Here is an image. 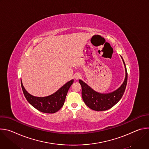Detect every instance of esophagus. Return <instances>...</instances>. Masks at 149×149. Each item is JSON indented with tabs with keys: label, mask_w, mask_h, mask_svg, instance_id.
Listing matches in <instances>:
<instances>
[{
	"label": "esophagus",
	"mask_w": 149,
	"mask_h": 149,
	"mask_svg": "<svg viewBox=\"0 0 149 149\" xmlns=\"http://www.w3.org/2000/svg\"><path fill=\"white\" fill-rule=\"evenodd\" d=\"M81 75L79 74H76L75 75V76H74V77H75V78L76 79H79L80 78H81Z\"/></svg>",
	"instance_id": "obj_1"
}]
</instances>
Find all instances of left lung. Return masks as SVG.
<instances>
[{"mask_svg":"<svg viewBox=\"0 0 149 149\" xmlns=\"http://www.w3.org/2000/svg\"><path fill=\"white\" fill-rule=\"evenodd\" d=\"M123 59V58H122ZM125 70V77L121 87L113 93L100 94L94 91L87 84L79 80L82 88V97L89 108L95 111L107 110L116 105L123 97L127 82V71L125 63L123 59Z\"/></svg>","mask_w":149,"mask_h":149,"instance_id":"obj_1","label":"left lung"}]
</instances>
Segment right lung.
Listing matches in <instances>:
<instances>
[{"instance_id": "add662e5", "label": "right lung", "mask_w": 149, "mask_h": 149, "mask_svg": "<svg viewBox=\"0 0 149 149\" xmlns=\"http://www.w3.org/2000/svg\"><path fill=\"white\" fill-rule=\"evenodd\" d=\"M74 79L66 83L54 94L45 97H37L29 94L25 89L21 81L24 94L27 101L34 108L45 113H55L61 109L65 100L68 91L72 84Z\"/></svg>"}]
</instances>
